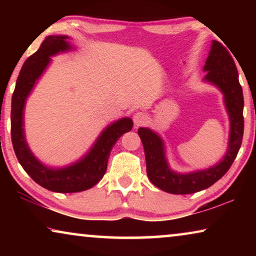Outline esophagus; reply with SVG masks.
Returning <instances> with one entry per match:
<instances>
[{
	"label": "esophagus",
	"instance_id": "1",
	"mask_svg": "<svg viewBox=\"0 0 256 256\" xmlns=\"http://www.w3.org/2000/svg\"><path fill=\"white\" fill-rule=\"evenodd\" d=\"M132 121H134V124L136 127H140V126L144 124L146 122V115L143 112H136V113L132 115Z\"/></svg>",
	"mask_w": 256,
	"mask_h": 256
}]
</instances>
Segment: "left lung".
Returning <instances> with one entry per match:
<instances>
[{"mask_svg":"<svg viewBox=\"0 0 256 256\" xmlns=\"http://www.w3.org/2000/svg\"><path fill=\"white\" fill-rule=\"evenodd\" d=\"M205 82L222 90L230 116V130L228 149L216 166L190 174L174 172L169 168L162 138L149 128H140L138 132L144 148L146 174L150 182L160 190L172 194H188L208 188L219 180L232 166L239 152L244 136V96L242 87L233 58L219 42L213 40L206 59Z\"/></svg>","mask_w":256,"mask_h":256,"instance_id":"8db88e82","label":"left lung"}]
</instances>
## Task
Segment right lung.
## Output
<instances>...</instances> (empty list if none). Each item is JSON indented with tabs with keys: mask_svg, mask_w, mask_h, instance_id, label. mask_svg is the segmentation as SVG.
Returning <instances> with one entry per match:
<instances>
[{
	"mask_svg": "<svg viewBox=\"0 0 256 256\" xmlns=\"http://www.w3.org/2000/svg\"><path fill=\"white\" fill-rule=\"evenodd\" d=\"M68 36H48L40 48L30 56L20 70L12 99V141L16 157L26 172L48 190L72 194L88 190L101 180L107 170L108 157L115 143L124 132H130L132 121L124 118L108 126L101 132L87 155L78 162L60 169L40 163L26 144L23 129L24 104L34 84L50 62L51 56L71 50Z\"/></svg>",
	"mask_w": 256,
	"mask_h": 256,
	"instance_id": "obj_1",
	"label": "right lung"
}]
</instances>
